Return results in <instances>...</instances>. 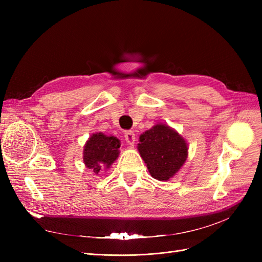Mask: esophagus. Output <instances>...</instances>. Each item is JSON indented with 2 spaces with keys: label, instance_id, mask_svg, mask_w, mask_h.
Listing matches in <instances>:
<instances>
[{
  "label": "esophagus",
  "instance_id": "obj_1",
  "mask_svg": "<svg viewBox=\"0 0 262 262\" xmlns=\"http://www.w3.org/2000/svg\"><path fill=\"white\" fill-rule=\"evenodd\" d=\"M124 139L126 141V143L132 145V144H134V142H136V134H134V132L131 131V130L125 131L124 132Z\"/></svg>",
  "mask_w": 262,
  "mask_h": 262
}]
</instances>
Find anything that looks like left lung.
<instances>
[{
  "label": "left lung",
  "mask_w": 262,
  "mask_h": 262,
  "mask_svg": "<svg viewBox=\"0 0 262 262\" xmlns=\"http://www.w3.org/2000/svg\"><path fill=\"white\" fill-rule=\"evenodd\" d=\"M138 148L150 176L166 181L187 160L188 146L181 136L168 125L156 124L140 137Z\"/></svg>",
  "instance_id": "1"
}]
</instances>
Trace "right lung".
<instances>
[{
    "instance_id": "obj_1",
    "label": "right lung",
    "mask_w": 262,
    "mask_h": 262,
    "mask_svg": "<svg viewBox=\"0 0 262 262\" xmlns=\"http://www.w3.org/2000/svg\"><path fill=\"white\" fill-rule=\"evenodd\" d=\"M120 141L115 137H106L102 133H95L84 146L83 160L86 167L98 173L101 169L109 168L119 155Z\"/></svg>"
}]
</instances>
